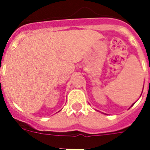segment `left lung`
<instances>
[{"label":"left lung","mask_w":150,"mask_h":150,"mask_svg":"<svg viewBox=\"0 0 150 150\" xmlns=\"http://www.w3.org/2000/svg\"><path fill=\"white\" fill-rule=\"evenodd\" d=\"M133 104H134V103H133ZM133 104H132V105H133Z\"/></svg>","instance_id":"1"}]
</instances>
